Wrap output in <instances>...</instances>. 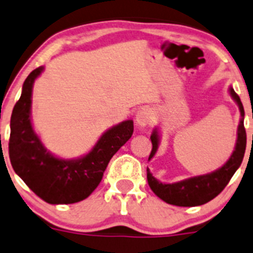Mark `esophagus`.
<instances>
[{
	"label": "esophagus",
	"instance_id": "esophagus-1",
	"mask_svg": "<svg viewBox=\"0 0 253 253\" xmlns=\"http://www.w3.org/2000/svg\"><path fill=\"white\" fill-rule=\"evenodd\" d=\"M153 115L148 109H141L136 115V124L141 127H146L152 124Z\"/></svg>",
	"mask_w": 253,
	"mask_h": 253
}]
</instances>
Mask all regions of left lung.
Returning a JSON list of instances; mask_svg holds the SVG:
<instances>
[{"label": "left lung", "mask_w": 253, "mask_h": 253, "mask_svg": "<svg viewBox=\"0 0 253 253\" xmlns=\"http://www.w3.org/2000/svg\"><path fill=\"white\" fill-rule=\"evenodd\" d=\"M230 94H231L232 99L237 102L240 112H241V121H240L239 129H237L236 147H235L232 156L221 168L212 173L193 176V178L173 184H163L158 181L147 168V180H148L149 186L154 194L161 198L163 202L176 205V207H198V205L205 204L217 197L224 190L235 171L241 166L245 156V149H246V129L244 126L245 111L241 100H240L239 95L234 91V89H230ZM151 141L152 151L149 154V159L156 154L157 149H158L159 137L157 129H154L152 133Z\"/></svg>", "instance_id": "1"}]
</instances>
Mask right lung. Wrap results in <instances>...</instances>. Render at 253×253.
Here are the masks:
<instances>
[{
    "label": "right lung",
    "mask_w": 253,
    "mask_h": 253,
    "mask_svg": "<svg viewBox=\"0 0 253 253\" xmlns=\"http://www.w3.org/2000/svg\"><path fill=\"white\" fill-rule=\"evenodd\" d=\"M42 72L43 67H39L27 77L12 111L9 159L14 171L44 202L73 204L86 199L96 189L110 159L131 138L133 121L127 120L105 132L82 158H56L44 148L31 122L32 87Z\"/></svg>",
    "instance_id": "add662e5"
}]
</instances>
